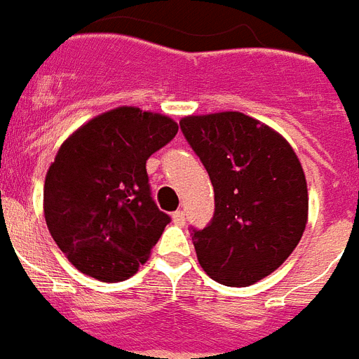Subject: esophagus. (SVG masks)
<instances>
[{
  "instance_id": "obj_1",
  "label": "esophagus",
  "mask_w": 359,
  "mask_h": 359,
  "mask_svg": "<svg viewBox=\"0 0 359 359\" xmlns=\"http://www.w3.org/2000/svg\"><path fill=\"white\" fill-rule=\"evenodd\" d=\"M186 221V215L182 210H177V212H173V223H177V225H184Z\"/></svg>"
}]
</instances>
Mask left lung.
<instances>
[{
    "label": "left lung",
    "instance_id": "left-lung-1",
    "mask_svg": "<svg viewBox=\"0 0 359 359\" xmlns=\"http://www.w3.org/2000/svg\"><path fill=\"white\" fill-rule=\"evenodd\" d=\"M180 129L214 186L210 225L194 230L210 278L232 287L262 280L287 260L308 223V186L293 147L241 112L186 116Z\"/></svg>",
    "mask_w": 359,
    "mask_h": 359
}]
</instances>
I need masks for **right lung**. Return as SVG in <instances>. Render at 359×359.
<instances>
[{
  "mask_svg": "<svg viewBox=\"0 0 359 359\" xmlns=\"http://www.w3.org/2000/svg\"><path fill=\"white\" fill-rule=\"evenodd\" d=\"M177 130L170 116L118 107L64 140L46 175L43 215L75 269L121 282L149 260L170 215L154 205L145 162Z\"/></svg>",
  "mask_w": 359,
  "mask_h": 359,
  "instance_id": "add662e5",
  "label": "right lung"
}]
</instances>
